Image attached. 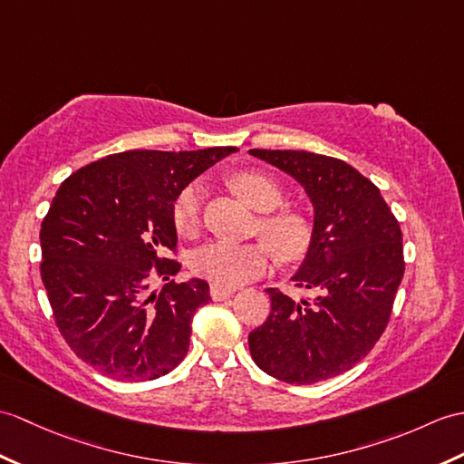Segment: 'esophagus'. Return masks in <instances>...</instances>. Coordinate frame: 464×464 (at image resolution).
Segmentation results:
<instances>
[{
	"label": "esophagus",
	"instance_id": "obj_1",
	"mask_svg": "<svg viewBox=\"0 0 464 464\" xmlns=\"http://www.w3.org/2000/svg\"><path fill=\"white\" fill-rule=\"evenodd\" d=\"M209 295H211L213 300H225V298H229L233 295V290L231 288H221L218 285H211Z\"/></svg>",
	"mask_w": 464,
	"mask_h": 464
}]
</instances>
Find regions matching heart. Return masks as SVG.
I'll return each mask as SVG.
<instances>
[{
  "mask_svg": "<svg viewBox=\"0 0 464 464\" xmlns=\"http://www.w3.org/2000/svg\"><path fill=\"white\" fill-rule=\"evenodd\" d=\"M235 191L256 211L265 215L258 221L261 233L273 253L281 258H296L310 243V223L303 213L293 209L273 211L283 203V189L278 183L256 169L237 171L231 178ZM203 188L198 181L183 188L171 203V223L179 235L193 237L201 223ZM271 210V214H266ZM191 273L206 278L221 288H235L261 276L268 268V251L263 245H231L209 243L193 253L189 261Z\"/></svg>",
  "mask_w": 464,
  "mask_h": 464,
  "instance_id": "1",
  "label": "heart"
}]
</instances>
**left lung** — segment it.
Here are the masks:
<instances>
[{
    "label": "left lung",
    "instance_id": "1",
    "mask_svg": "<svg viewBox=\"0 0 464 464\" xmlns=\"http://www.w3.org/2000/svg\"><path fill=\"white\" fill-rule=\"evenodd\" d=\"M304 186L314 229L293 276L300 300L266 288L271 314L249 334L255 363L295 385L353 368L382 338L405 271L400 221L380 189L338 158L304 150H249Z\"/></svg>",
    "mask_w": 464,
    "mask_h": 464
}]
</instances>
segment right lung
<instances>
[{
  "mask_svg": "<svg viewBox=\"0 0 464 464\" xmlns=\"http://www.w3.org/2000/svg\"><path fill=\"white\" fill-rule=\"evenodd\" d=\"M237 148L130 150L64 179L41 223V278L69 348L121 382H152L186 358L191 318L208 304L199 278L150 295L181 263L171 203Z\"/></svg>",
  "mask_w": 464,
  "mask_h": 464,
  "instance_id": "right-lung-1",
  "label": "right lung"
}]
</instances>
